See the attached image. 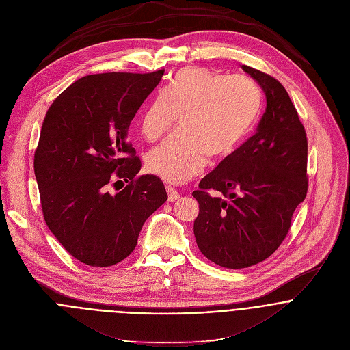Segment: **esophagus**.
Wrapping results in <instances>:
<instances>
[{
	"label": "esophagus",
	"mask_w": 350,
	"mask_h": 350,
	"mask_svg": "<svg viewBox=\"0 0 350 350\" xmlns=\"http://www.w3.org/2000/svg\"><path fill=\"white\" fill-rule=\"evenodd\" d=\"M165 189H167V193H168V201H176V200H179L180 194L178 193L176 189H174L172 186H165Z\"/></svg>",
	"instance_id": "34e87169"
}]
</instances>
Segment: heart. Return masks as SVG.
I'll return each mask as SVG.
<instances>
[{
  "label": "heart",
  "instance_id": "obj_1",
  "mask_svg": "<svg viewBox=\"0 0 350 350\" xmlns=\"http://www.w3.org/2000/svg\"><path fill=\"white\" fill-rule=\"evenodd\" d=\"M260 110L258 87L244 77H225L202 67H185L156 95L141 117V132L157 141L179 118V132L148 156L161 179L182 183L201 171L206 157L224 160L237 152Z\"/></svg>",
  "mask_w": 350,
  "mask_h": 350
}]
</instances>
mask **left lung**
Here are the masks:
<instances>
[{
    "mask_svg": "<svg viewBox=\"0 0 350 350\" xmlns=\"http://www.w3.org/2000/svg\"><path fill=\"white\" fill-rule=\"evenodd\" d=\"M266 95L255 135L198 185L194 237L211 262L243 269L269 258L286 239L308 193V137L286 88L243 64ZM209 188L226 197L213 198Z\"/></svg>",
    "mask_w": 350,
    "mask_h": 350,
    "instance_id": "obj_1",
    "label": "left lung"
}]
</instances>
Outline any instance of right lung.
I'll use <instances>...</instances> for the list:
<instances>
[{
	"mask_svg": "<svg viewBox=\"0 0 350 350\" xmlns=\"http://www.w3.org/2000/svg\"><path fill=\"white\" fill-rule=\"evenodd\" d=\"M154 73L85 76L48 109L34 154L45 224L80 262L107 267L136 247L146 219L168 198L160 178L141 175L128 128L159 85ZM124 180L116 195L108 189Z\"/></svg>",
	"mask_w": 350,
	"mask_h": 350,
	"instance_id": "add662e5",
	"label": "right lung"
}]
</instances>
